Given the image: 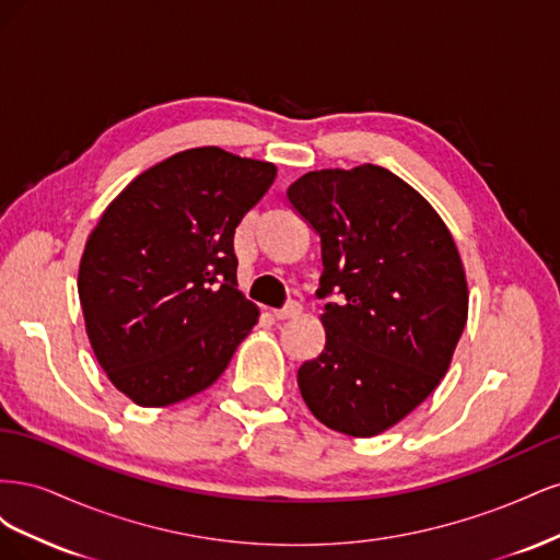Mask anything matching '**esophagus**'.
<instances>
[{"mask_svg":"<svg viewBox=\"0 0 560 560\" xmlns=\"http://www.w3.org/2000/svg\"><path fill=\"white\" fill-rule=\"evenodd\" d=\"M301 313V306L296 301H290L287 303L284 308H278V311H270V315H273L276 319H290V317H296Z\"/></svg>","mask_w":560,"mask_h":560,"instance_id":"34e87169","label":"esophagus"}]
</instances>
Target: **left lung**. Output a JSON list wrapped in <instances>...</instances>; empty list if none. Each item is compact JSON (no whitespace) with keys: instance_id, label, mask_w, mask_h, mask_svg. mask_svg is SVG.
<instances>
[{"instance_id":"8db88e82","label":"left lung","mask_w":560,"mask_h":560,"mask_svg":"<svg viewBox=\"0 0 560 560\" xmlns=\"http://www.w3.org/2000/svg\"><path fill=\"white\" fill-rule=\"evenodd\" d=\"M319 235L327 343L299 366L313 416L376 436L425 401L448 371L467 322V280L453 235L430 202L381 165L315 171L287 189Z\"/></svg>"}]
</instances>
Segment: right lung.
Masks as SVG:
<instances>
[{"instance_id": "right-lung-1", "label": "right lung", "mask_w": 560, "mask_h": 560, "mask_svg": "<svg viewBox=\"0 0 560 560\" xmlns=\"http://www.w3.org/2000/svg\"><path fill=\"white\" fill-rule=\"evenodd\" d=\"M276 173L219 147L186 149L135 177L100 217L79 299L100 366L135 404L202 393L257 325L235 280L233 235Z\"/></svg>"}]
</instances>
